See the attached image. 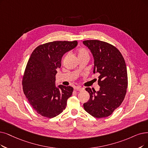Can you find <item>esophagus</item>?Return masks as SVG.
Listing matches in <instances>:
<instances>
[{
  "label": "esophagus",
  "mask_w": 148,
  "mask_h": 148,
  "mask_svg": "<svg viewBox=\"0 0 148 148\" xmlns=\"http://www.w3.org/2000/svg\"><path fill=\"white\" fill-rule=\"evenodd\" d=\"M75 89H76V90H77V91L81 92V91H82V90H84V88H82V87H79V86H78V87H76L75 88Z\"/></svg>",
  "instance_id": "1"
}]
</instances>
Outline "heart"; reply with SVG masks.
<instances>
[{
    "label": "heart",
    "instance_id": "1",
    "mask_svg": "<svg viewBox=\"0 0 148 148\" xmlns=\"http://www.w3.org/2000/svg\"><path fill=\"white\" fill-rule=\"evenodd\" d=\"M77 54L79 59L84 57L89 58V53L84 48H79L77 51Z\"/></svg>",
    "mask_w": 148,
    "mask_h": 148
}]
</instances>
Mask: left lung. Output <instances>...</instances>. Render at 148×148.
Masks as SVG:
<instances>
[{
    "label": "left lung",
    "mask_w": 148,
    "mask_h": 148,
    "mask_svg": "<svg viewBox=\"0 0 148 148\" xmlns=\"http://www.w3.org/2000/svg\"><path fill=\"white\" fill-rule=\"evenodd\" d=\"M83 44L93 54V73L100 75L99 91L86 88L90 99L83 104L84 109L97 119L109 116L121 105L126 93L128 80L125 59L114 45L104 41L87 40Z\"/></svg>",
    "instance_id": "obj_1"
}]
</instances>
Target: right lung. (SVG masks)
Masks as SVG:
<instances>
[{"label":"right lung","instance_id":"obj_1","mask_svg":"<svg viewBox=\"0 0 148 148\" xmlns=\"http://www.w3.org/2000/svg\"><path fill=\"white\" fill-rule=\"evenodd\" d=\"M77 45V40L53 41L39 45L32 52L23 73L22 87L29 103L39 115L51 119L66 109L73 88L56 87L55 76L63 55Z\"/></svg>","mask_w":148,"mask_h":148}]
</instances>
